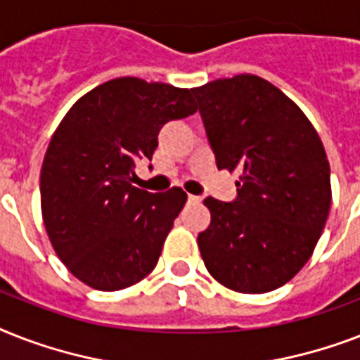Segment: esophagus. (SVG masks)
Returning <instances> with one entry per match:
<instances>
[{"label":"esophagus","instance_id":"34e87169","mask_svg":"<svg viewBox=\"0 0 360 360\" xmlns=\"http://www.w3.org/2000/svg\"><path fill=\"white\" fill-rule=\"evenodd\" d=\"M200 202H202V198L192 196V194H188V203H200Z\"/></svg>","mask_w":360,"mask_h":360}]
</instances>
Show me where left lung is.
<instances>
[{"label":"left lung","instance_id":"left-lung-1","mask_svg":"<svg viewBox=\"0 0 360 360\" xmlns=\"http://www.w3.org/2000/svg\"><path fill=\"white\" fill-rule=\"evenodd\" d=\"M219 169L239 172L237 198H207L211 224L198 236L214 280L267 293L310 259L330 209V168L318 132L291 98L259 76L191 89Z\"/></svg>","mask_w":360,"mask_h":360}]
</instances>
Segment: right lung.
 Instances as JSON below:
<instances>
[{"label":"right lung","instance_id":"add662e5","mask_svg":"<svg viewBox=\"0 0 360 360\" xmlns=\"http://www.w3.org/2000/svg\"><path fill=\"white\" fill-rule=\"evenodd\" d=\"M194 112L188 89L124 76L91 89L59 123L41 169L42 220L84 284L117 291L155 269L186 194H153L130 181L164 124Z\"/></svg>","mask_w":360,"mask_h":360}]
</instances>
